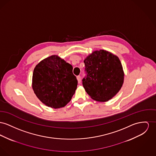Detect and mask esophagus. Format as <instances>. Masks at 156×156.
I'll return each mask as SVG.
<instances>
[{
	"label": "esophagus",
	"instance_id": "esophagus-1",
	"mask_svg": "<svg viewBox=\"0 0 156 156\" xmlns=\"http://www.w3.org/2000/svg\"><path fill=\"white\" fill-rule=\"evenodd\" d=\"M77 79L78 83H81V77H80V76H77Z\"/></svg>",
	"mask_w": 156,
	"mask_h": 156
}]
</instances>
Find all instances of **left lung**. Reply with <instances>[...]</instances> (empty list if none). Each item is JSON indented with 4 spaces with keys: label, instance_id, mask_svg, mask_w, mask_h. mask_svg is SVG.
<instances>
[{
    "label": "left lung",
    "instance_id": "8db88e82",
    "mask_svg": "<svg viewBox=\"0 0 156 156\" xmlns=\"http://www.w3.org/2000/svg\"><path fill=\"white\" fill-rule=\"evenodd\" d=\"M86 76L83 87L92 99L106 102L119 91L124 73L119 58L104 50L95 51L84 60Z\"/></svg>",
    "mask_w": 156,
    "mask_h": 156
}]
</instances>
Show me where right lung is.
I'll list each match as a JSON object with an SVG mask.
<instances>
[{
    "label": "right lung",
    "mask_w": 156,
    "mask_h": 156,
    "mask_svg": "<svg viewBox=\"0 0 156 156\" xmlns=\"http://www.w3.org/2000/svg\"><path fill=\"white\" fill-rule=\"evenodd\" d=\"M73 66L53 55L39 62L32 76V89L45 105L57 109L68 104L77 89Z\"/></svg>",
    "instance_id": "1"
}]
</instances>
